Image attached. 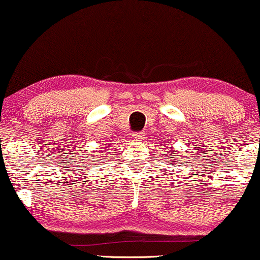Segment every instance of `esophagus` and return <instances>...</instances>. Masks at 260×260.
I'll return each instance as SVG.
<instances>
[{"label": "esophagus", "mask_w": 260, "mask_h": 260, "mask_svg": "<svg viewBox=\"0 0 260 260\" xmlns=\"http://www.w3.org/2000/svg\"><path fill=\"white\" fill-rule=\"evenodd\" d=\"M143 137H144V133L143 132H134L133 133V138L136 140H142Z\"/></svg>", "instance_id": "esophagus-1"}]
</instances>
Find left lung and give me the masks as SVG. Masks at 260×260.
<instances>
[{
	"label": "left lung",
	"instance_id": "obj_1",
	"mask_svg": "<svg viewBox=\"0 0 260 260\" xmlns=\"http://www.w3.org/2000/svg\"><path fill=\"white\" fill-rule=\"evenodd\" d=\"M169 147H170V145H169ZM170 148H171V147H170ZM164 155H165V157H168V153H165ZM169 155L171 157H175V159H171V162L172 164L177 162V161H178V155L177 154H176V153H169Z\"/></svg>",
	"mask_w": 260,
	"mask_h": 260
}]
</instances>
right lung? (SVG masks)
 <instances>
[{"label":"right lung","mask_w":260,"mask_h":260,"mask_svg":"<svg viewBox=\"0 0 260 260\" xmlns=\"http://www.w3.org/2000/svg\"><path fill=\"white\" fill-rule=\"evenodd\" d=\"M107 148V147H106ZM107 151H109V150H107ZM95 157H96V156H95ZM92 161V160H91ZM91 161H90V162H91ZM95 162H99V159H98V160H95Z\"/></svg>","instance_id":"right-lung-1"}]
</instances>
